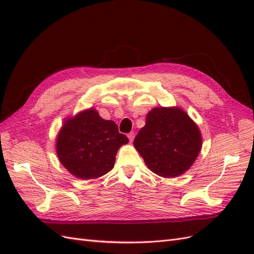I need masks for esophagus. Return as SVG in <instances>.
<instances>
[{
    "instance_id": "34e87169",
    "label": "esophagus",
    "mask_w": 254,
    "mask_h": 254,
    "mask_svg": "<svg viewBox=\"0 0 254 254\" xmlns=\"http://www.w3.org/2000/svg\"><path fill=\"white\" fill-rule=\"evenodd\" d=\"M128 139L130 142H132L134 139V132H129L128 133Z\"/></svg>"
}]
</instances>
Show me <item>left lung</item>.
Segmentation results:
<instances>
[{"label":"left lung","instance_id":"left-lung-1","mask_svg":"<svg viewBox=\"0 0 254 254\" xmlns=\"http://www.w3.org/2000/svg\"><path fill=\"white\" fill-rule=\"evenodd\" d=\"M201 135L195 123L179 108L152 109L133 141L150 171L177 177L188 171L201 148Z\"/></svg>","mask_w":254,"mask_h":254}]
</instances>
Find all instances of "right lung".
Returning <instances> with one entry per match:
<instances>
[{"instance_id": "right-lung-1", "label": "right lung", "mask_w": 254, "mask_h": 254, "mask_svg": "<svg viewBox=\"0 0 254 254\" xmlns=\"http://www.w3.org/2000/svg\"><path fill=\"white\" fill-rule=\"evenodd\" d=\"M128 137L119 132L113 121H106L89 109L64 122L57 137L60 162L77 178H98L110 172L115 156Z\"/></svg>"}]
</instances>
